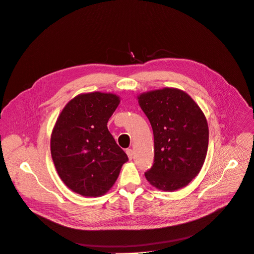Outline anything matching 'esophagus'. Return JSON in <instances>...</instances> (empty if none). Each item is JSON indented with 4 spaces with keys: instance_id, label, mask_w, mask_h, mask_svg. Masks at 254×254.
Returning a JSON list of instances; mask_svg holds the SVG:
<instances>
[{
    "instance_id": "esophagus-1",
    "label": "esophagus",
    "mask_w": 254,
    "mask_h": 254,
    "mask_svg": "<svg viewBox=\"0 0 254 254\" xmlns=\"http://www.w3.org/2000/svg\"><path fill=\"white\" fill-rule=\"evenodd\" d=\"M126 153H127V155H128L129 159H132V158H133V150H132V149H127V150H126Z\"/></svg>"
}]
</instances>
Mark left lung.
<instances>
[{
	"instance_id": "obj_1",
	"label": "left lung",
	"mask_w": 254,
	"mask_h": 254,
	"mask_svg": "<svg viewBox=\"0 0 254 254\" xmlns=\"http://www.w3.org/2000/svg\"><path fill=\"white\" fill-rule=\"evenodd\" d=\"M137 98L154 137V162L145 173L146 180L165 191L188 186L207 155L209 128L204 113L179 89L164 88Z\"/></svg>"
}]
</instances>
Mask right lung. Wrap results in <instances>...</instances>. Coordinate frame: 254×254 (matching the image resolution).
I'll return each mask as SVG.
<instances>
[{
	"label": "right lung",
	"instance_id": "right-lung-1",
	"mask_svg": "<svg viewBox=\"0 0 254 254\" xmlns=\"http://www.w3.org/2000/svg\"><path fill=\"white\" fill-rule=\"evenodd\" d=\"M119 104L115 94H80L65 105L56 120L51 157L62 181L78 194L106 193L128 160L107 127Z\"/></svg>",
	"mask_w": 254,
	"mask_h": 254
}]
</instances>
